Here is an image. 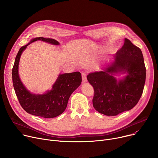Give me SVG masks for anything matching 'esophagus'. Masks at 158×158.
I'll use <instances>...</instances> for the list:
<instances>
[{"label":"esophagus","instance_id":"obj_1","mask_svg":"<svg viewBox=\"0 0 158 158\" xmlns=\"http://www.w3.org/2000/svg\"><path fill=\"white\" fill-rule=\"evenodd\" d=\"M82 81L83 83L85 82H87V78H86V74L85 73V72H82Z\"/></svg>","mask_w":158,"mask_h":158}]
</instances>
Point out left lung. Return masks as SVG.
Returning a JSON list of instances; mask_svg holds the SVG:
<instances>
[{
	"label": "left lung",
	"mask_w": 158,
	"mask_h": 158,
	"mask_svg": "<svg viewBox=\"0 0 158 158\" xmlns=\"http://www.w3.org/2000/svg\"><path fill=\"white\" fill-rule=\"evenodd\" d=\"M125 75L122 78L115 76ZM146 69L140 48L124 40L122 47L113 56V61L102 71L91 72L88 82L94 88L93 106L107 116H116L131 110L142 95Z\"/></svg>",
	"instance_id": "1"
}]
</instances>
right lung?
<instances>
[{
  "label": "right lung",
  "mask_w": 158,
  "mask_h": 158,
  "mask_svg": "<svg viewBox=\"0 0 158 158\" xmlns=\"http://www.w3.org/2000/svg\"><path fill=\"white\" fill-rule=\"evenodd\" d=\"M36 41L58 45L54 39L38 37L32 39L27 45L22 47L16 56L12 70L13 85L19 101L27 113L45 118H54L64 112L71 94L81 85V74L79 72L60 74L52 88L43 94L30 92L22 82L19 74V65L21 55L27 47Z\"/></svg>",
  "instance_id": "obj_1"
}]
</instances>
